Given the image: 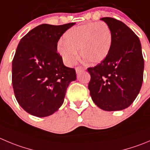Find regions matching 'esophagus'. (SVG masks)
Listing matches in <instances>:
<instances>
[{
	"mask_svg": "<svg viewBox=\"0 0 150 150\" xmlns=\"http://www.w3.org/2000/svg\"><path fill=\"white\" fill-rule=\"evenodd\" d=\"M85 71V68H82V67H76V74H79V73L82 72V71Z\"/></svg>",
	"mask_w": 150,
	"mask_h": 150,
	"instance_id": "1",
	"label": "esophagus"
}]
</instances>
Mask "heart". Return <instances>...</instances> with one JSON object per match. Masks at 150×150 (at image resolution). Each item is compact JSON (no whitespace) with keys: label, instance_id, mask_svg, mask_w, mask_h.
I'll return each instance as SVG.
<instances>
[{"label":"heart","instance_id":"1","mask_svg":"<svg viewBox=\"0 0 150 150\" xmlns=\"http://www.w3.org/2000/svg\"><path fill=\"white\" fill-rule=\"evenodd\" d=\"M60 40L57 51L64 63L72 66L81 57L90 64H99L109 54L112 46V32L104 22L87 23L69 28Z\"/></svg>","mask_w":150,"mask_h":150}]
</instances>
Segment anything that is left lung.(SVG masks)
Masks as SVG:
<instances>
[{"instance_id": "obj_1", "label": "left lung", "mask_w": 150, "mask_h": 150, "mask_svg": "<svg viewBox=\"0 0 150 150\" xmlns=\"http://www.w3.org/2000/svg\"><path fill=\"white\" fill-rule=\"evenodd\" d=\"M112 32L110 51L100 64L88 68L91 99L100 109L122 110L137 97L143 83L144 61L140 40L122 21L102 18Z\"/></svg>"}]
</instances>
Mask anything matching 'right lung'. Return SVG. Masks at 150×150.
<instances>
[{
  "label": "right lung",
  "instance_id": "obj_1",
  "mask_svg": "<svg viewBox=\"0 0 150 150\" xmlns=\"http://www.w3.org/2000/svg\"><path fill=\"white\" fill-rule=\"evenodd\" d=\"M74 23L42 24L21 40L12 61V86L21 108L37 117L52 115L63 104L67 88L76 79L57 51L61 36Z\"/></svg>",
  "mask_w": 150,
  "mask_h": 150
}]
</instances>
